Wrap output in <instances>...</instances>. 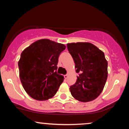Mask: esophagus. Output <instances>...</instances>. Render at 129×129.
<instances>
[{"label":"esophagus","instance_id":"obj_1","mask_svg":"<svg viewBox=\"0 0 129 129\" xmlns=\"http://www.w3.org/2000/svg\"><path fill=\"white\" fill-rule=\"evenodd\" d=\"M63 77H64L65 79H67V78H68V75H65L64 76H63Z\"/></svg>","mask_w":129,"mask_h":129}]
</instances>
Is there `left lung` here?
<instances>
[{"label": "left lung", "instance_id": "obj_1", "mask_svg": "<svg viewBox=\"0 0 129 129\" xmlns=\"http://www.w3.org/2000/svg\"><path fill=\"white\" fill-rule=\"evenodd\" d=\"M67 47L78 73L76 82L70 87L72 95L81 102L94 100L107 81L108 63L104 53L88 42L71 43Z\"/></svg>", "mask_w": 129, "mask_h": 129}]
</instances>
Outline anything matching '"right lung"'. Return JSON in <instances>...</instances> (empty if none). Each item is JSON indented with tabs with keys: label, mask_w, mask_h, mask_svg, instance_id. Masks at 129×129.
I'll list each match as a JSON object with an SVG mask.
<instances>
[{
	"label": "right lung",
	"mask_w": 129,
	"mask_h": 129,
	"mask_svg": "<svg viewBox=\"0 0 129 129\" xmlns=\"http://www.w3.org/2000/svg\"><path fill=\"white\" fill-rule=\"evenodd\" d=\"M66 46L41 39L31 44L20 54L18 62L19 76L23 88L32 98L45 101L52 98L63 82L57 74V63Z\"/></svg>",
	"instance_id": "obj_1"
}]
</instances>
